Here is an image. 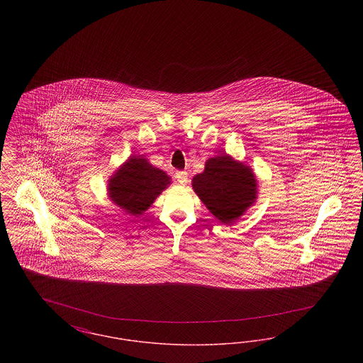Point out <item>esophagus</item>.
Wrapping results in <instances>:
<instances>
[{
    "instance_id": "esophagus-1",
    "label": "esophagus",
    "mask_w": 363,
    "mask_h": 363,
    "mask_svg": "<svg viewBox=\"0 0 363 363\" xmlns=\"http://www.w3.org/2000/svg\"><path fill=\"white\" fill-rule=\"evenodd\" d=\"M175 178L181 185H185L188 182V173L186 172H177Z\"/></svg>"
}]
</instances>
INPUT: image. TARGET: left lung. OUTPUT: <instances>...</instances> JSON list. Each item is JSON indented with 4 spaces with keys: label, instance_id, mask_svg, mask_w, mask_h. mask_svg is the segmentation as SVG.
I'll list each match as a JSON object with an SVG mask.
<instances>
[{
    "label": "left lung",
    "instance_id": "8db88e82",
    "mask_svg": "<svg viewBox=\"0 0 363 363\" xmlns=\"http://www.w3.org/2000/svg\"><path fill=\"white\" fill-rule=\"evenodd\" d=\"M191 186L209 212L222 223L235 222L257 199V179L253 170L231 156L209 157L203 173Z\"/></svg>",
    "mask_w": 363,
    "mask_h": 363
}]
</instances>
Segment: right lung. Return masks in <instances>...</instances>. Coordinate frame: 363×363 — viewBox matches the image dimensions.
Returning a JSON list of instances; mask_svg holds the SVG:
<instances>
[{
  "mask_svg": "<svg viewBox=\"0 0 363 363\" xmlns=\"http://www.w3.org/2000/svg\"><path fill=\"white\" fill-rule=\"evenodd\" d=\"M170 177L147 159L130 156L108 179V197L125 212L138 216L170 185Z\"/></svg>",
  "mask_w": 363,
  "mask_h": 363,
  "instance_id": "add662e5",
  "label": "right lung"
}]
</instances>
